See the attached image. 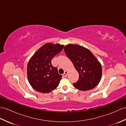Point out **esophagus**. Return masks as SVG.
Returning <instances> with one entry per match:
<instances>
[{"label": "esophagus", "instance_id": "1", "mask_svg": "<svg viewBox=\"0 0 126 126\" xmlns=\"http://www.w3.org/2000/svg\"><path fill=\"white\" fill-rule=\"evenodd\" d=\"M68 72L67 71H65L64 73V74H63V76L64 77H66L68 75Z\"/></svg>", "mask_w": 126, "mask_h": 126}]
</instances>
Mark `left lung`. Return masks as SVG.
<instances>
[{
  "label": "left lung",
  "instance_id": "left-lung-1",
  "mask_svg": "<svg viewBox=\"0 0 126 126\" xmlns=\"http://www.w3.org/2000/svg\"><path fill=\"white\" fill-rule=\"evenodd\" d=\"M66 55L73 62L79 74V79L73 85L82 91L97 86L102 76V66L90 51L79 45L68 44L64 47Z\"/></svg>",
  "mask_w": 126,
  "mask_h": 126
}]
</instances>
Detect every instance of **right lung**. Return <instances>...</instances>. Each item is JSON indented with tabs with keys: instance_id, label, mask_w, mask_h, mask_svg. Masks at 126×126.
Here are the masks:
<instances>
[{
	"instance_id": "add662e5",
	"label": "right lung",
	"mask_w": 126,
	"mask_h": 126,
	"mask_svg": "<svg viewBox=\"0 0 126 126\" xmlns=\"http://www.w3.org/2000/svg\"><path fill=\"white\" fill-rule=\"evenodd\" d=\"M64 45L47 43L37 51L29 61L27 74L29 83L38 92L48 93L58 87L62 75L51 64L55 56L63 49Z\"/></svg>"
}]
</instances>
